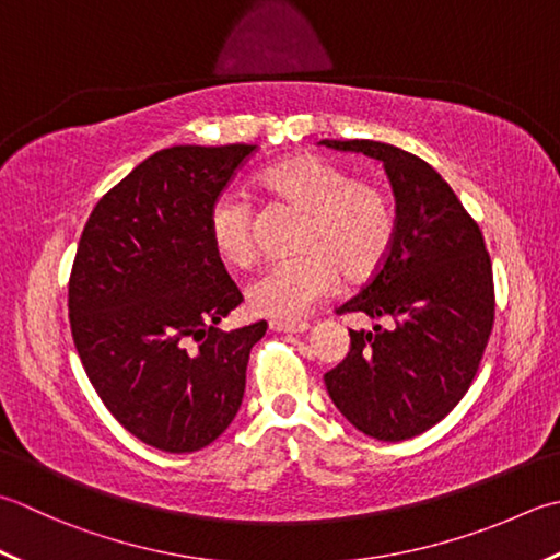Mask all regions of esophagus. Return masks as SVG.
<instances>
[{
    "label": "esophagus",
    "instance_id": "obj_1",
    "mask_svg": "<svg viewBox=\"0 0 560 560\" xmlns=\"http://www.w3.org/2000/svg\"><path fill=\"white\" fill-rule=\"evenodd\" d=\"M308 323L299 320V323H289V320H269V330L271 332H305L308 330Z\"/></svg>",
    "mask_w": 560,
    "mask_h": 560
}]
</instances>
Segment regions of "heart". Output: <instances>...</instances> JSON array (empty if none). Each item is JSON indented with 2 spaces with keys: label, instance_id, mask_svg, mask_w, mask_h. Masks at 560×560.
Masks as SVG:
<instances>
[{
  "label": "heart",
  "instance_id": "heart-1",
  "mask_svg": "<svg viewBox=\"0 0 560 560\" xmlns=\"http://www.w3.org/2000/svg\"><path fill=\"white\" fill-rule=\"evenodd\" d=\"M259 186L303 218L293 240L299 255L273 261L249 283L247 303L257 315L295 320L332 293L339 271L364 279L383 265L396 235V213L378 184L352 179L332 160L305 152L271 164L259 174ZM208 235L230 265H249L255 235L245 196H218L208 211Z\"/></svg>",
  "mask_w": 560,
  "mask_h": 560
}]
</instances>
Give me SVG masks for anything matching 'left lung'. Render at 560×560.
<instances>
[{
	"mask_svg": "<svg viewBox=\"0 0 560 560\" xmlns=\"http://www.w3.org/2000/svg\"><path fill=\"white\" fill-rule=\"evenodd\" d=\"M383 162L396 194V235L383 265L337 313L390 317L349 330V354L325 374L332 402L359 432L402 442L430 430L466 396L495 320L483 233L442 174L376 140H323Z\"/></svg>",
	"mask_w": 560,
	"mask_h": 560,
	"instance_id": "1",
	"label": "left lung"
}]
</instances>
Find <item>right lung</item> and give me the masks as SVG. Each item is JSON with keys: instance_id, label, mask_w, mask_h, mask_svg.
I'll use <instances>...</instances> for the list:
<instances>
[{"instance_id": "add662e5", "label": "right lung", "mask_w": 560, "mask_h": 560, "mask_svg": "<svg viewBox=\"0 0 560 560\" xmlns=\"http://www.w3.org/2000/svg\"><path fill=\"white\" fill-rule=\"evenodd\" d=\"M257 145H174L106 191L70 273L77 354L108 412L170 454L221 436L267 323L223 332L243 293L208 235L211 203Z\"/></svg>"}]
</instances>
